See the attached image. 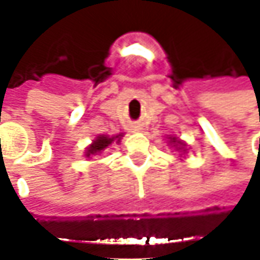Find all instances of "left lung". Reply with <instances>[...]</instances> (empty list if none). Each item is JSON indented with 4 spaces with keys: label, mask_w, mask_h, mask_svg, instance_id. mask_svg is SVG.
<instances>
[{
    "label": "left lung",
    "mask_w": 260,
    "mask_h": 260,
    "mask_svg": "<svg viewBox=\"0 0 260 260\" xmlns=\"http://www.w3.org/2000/svg\"><path fill=\"white\" fill-rule=\"evenodd\" d=\"M171 141H173L174 144H177V146H180V147H178V150H180V149H183V146H184L183 143H180V141H177V138H171Z\"/></svg>",
    "instance_id": "1"
}]
</instances>
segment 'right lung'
<instances>
[{
  "label": "right lung",
  "instance_id": "1",
  "mask_svg": "<svg viewBox=\"0 0 260 260\" xmlns=\"http://www.w3.org/2000/svg\"><path fill=\"white\" fill-rule=\"evenodd\" d=\"M120 137H122V135H116V137H106V135H101V137H98V138L93 141V144L87 149L86 156L101 153L103 150H106L107 147H108L114 140H117V141H119V138H120Z\"/></svg>",
  "mask_w": 260,
  "mask_h": 260
}]
</instances>
